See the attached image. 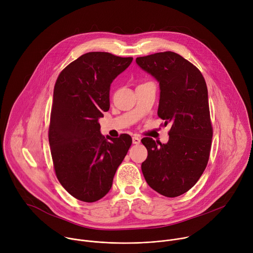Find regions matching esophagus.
Here are the masks:
<instances>
[{
	"instance_id": "esophagus-1",
	"label": "esophagus",
	"mask_w": 253,
	"mask_h": 253,
	"mask_svg": "<svg viewBox=\"0 0 253 253\" xmlns=\"http://www.w3.org/2000/svg\"><path fill=\"white\" fill-rule=\"evenodd\" d=\"M132 142H133V144H135V145H138V144H140L141 140H140V138L138 136H133Z\"/></svg>"
}]
</instances>
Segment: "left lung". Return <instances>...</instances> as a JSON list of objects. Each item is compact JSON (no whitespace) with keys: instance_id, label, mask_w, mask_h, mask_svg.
Here are the masks:
<instances>
[{"instance_id":"obj_1","label":"left lung","mask_w":253,"mask_h":253,"mask_svg":"<svg viewBox=\"0 0 253 253\" xmlns=\"http://www.w3.org/2000/svg\"><path fill=\"white\" fill-rule=\"evenodd\" d=\"M137 65L159 83L158 116L171 123L169 141L141 142L147 159L141 169L148 185L166 197L192 188L206 168L212 140L208 91L201 72L174 52L136 58Z\"/></svg>"}]
</instances>
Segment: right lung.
Masks as SVG:
<instances>
[{"label":"right lung","mask_w":253,"mask_h":253,"mask_svg":"<svg viewBox=\"0 0 253 253\" xmlns=\"http://www.w3.org/2000/svg\"><path fill=\"white\" fill-rule=\"evenodd\" d=\"M133 58L90 52L60 73L53 94L49 143L61 185L73 197L95 202L112 187L117 168L132 138L122 134L107 138L99 119L110 108V86Z\"/></svg>","instance_id":"obj_1"}]
</instances>
